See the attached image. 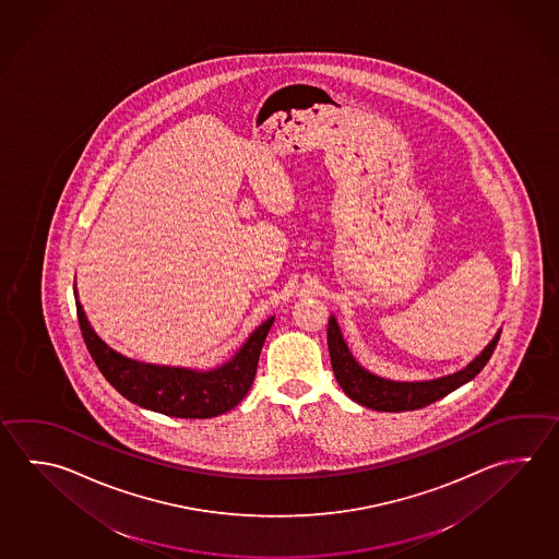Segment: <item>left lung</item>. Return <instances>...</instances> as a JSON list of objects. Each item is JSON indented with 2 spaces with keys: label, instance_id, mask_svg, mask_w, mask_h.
I'll use <instances>...</instances> for the list:
<instances>
[{
  "label": "left lung",
  "instance_id": "1",
  "mask_svg": "<svg viewBox=\"0 0 559 559\" xmlns=\"http://www.w3.org/2000/svg\"><path fill=\"white\" fill-rule=\"evenodd\" d=\"M498 338H500V329L495 338L485 346V350L459 372L433 378V380L397 382V380L372 374L356 360L346 345L335 316H331L329 329H326V345H329L331 365H333L338 386L343 388V392L353 402L376 412H409V409L429 406L437 400L445 397L453 390L467 384L468 380H473L485 368L488 358L497 348Z\"/></svg>",
  "mask_w": 559,
  "mask_h": 559
}]
</instances>
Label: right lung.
Wrapping results in <instances>:
<instances>
[{
  "instance_id": "add662e5",
  "label": "right lung",
  "mask_w": 559,
  "mask_h": 559,
  "mask_svg": "<svg viewBox=\"0 0 559 559\" xmlns=\"http://www.w3.org/2000/svg\"><path fill=\"white\" fill-rule=\"evenodd\" d=\"M74 297L84 343L104 378L135 406L183 419L221 416L242 402L254 382L258 358L275 319L270 317L258 326L230 360L199 370L142 362L114 350L92 329L76 289Z\"/></svg>"
}]
</instances>
